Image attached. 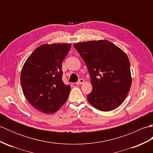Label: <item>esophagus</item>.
Listing matches in <instances>:
<instances>
[{
    "mask_svg": "<svg viewBox=\"0 0 153 153\" xmlns=\"http://www.w3.org/2000/svg\"><path fill=\"white\" fill-rule=\"evenodd\" d=\"M84 80L83 79H80L78 82H77V83H76V84L77 85H82V84H83V83H84Z\"/></svg>",
    "mask_w": 153,
    "mask_h": 153,
    "instance_id": "1",
    "label": "esophagus"
}]
</instances>
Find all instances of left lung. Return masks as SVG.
<instances>
[{
  "instance_id": "left-lung-1",
  "label": "left lung",
  "mask_w": 153,
  "mask_h": 153,
  "mask_svg": "<svg viewBox=\"0 0 153 153\" xmlns=\"http://www.w3.org/2000/svg\"><path fill=\"white\" fill-rule=\"evenodd\" d=\"M85 62L93 90L87 100L100 111L108 112L122 105L131 85L130 62L125 52L107 40L74 44Z\"/></svg>"
}]
</instances>
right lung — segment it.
Returning <instances> with one entry per match:
<instances>
[{"instance_id": "add662e5", "label": "right lung", "mask_w": 153, "mask_h": 153, "mask_svg": "<svg viewBox=\"0 0 153 153\" xmlns=\"http://www.w3.org/2000/svg\"><path fill=\"white\" fill-rule=\"evenodd\" d=\"M69 43L43 44L35 48L22 67L20 81L25 98L35 108L49 114L66 102L71 87L62 81V63Z\"/></svg>"}]
</instances>
